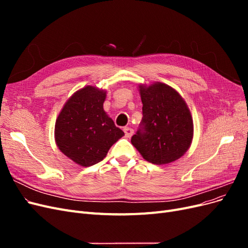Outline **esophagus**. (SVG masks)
Wrapping results in <instances>:
<instances>
[{
    "mask_svg": "<svg viewBox=\"0 0 248 248\" xmlns=\"http://www.w3.org/2000/svg\"><path fill=\"white\" fill-rule=\"evenodd\" d=\"M124 132H125L126 138H131L132 134H133V129L130 128V127H125Z\"/></svg>",
    "mask_w": 248,
    "mask_h": 248,
    "instance_id": "esophagus-1",
    "label": "esophagus"
}]
</instances>
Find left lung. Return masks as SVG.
Segmentation results:
<instances>
[{
  "instance_id": "1",
  "label": "left lung",
  "mask_w": 248,
  "mask_h": 248,
  "mask_svg": "<svg viewBox=\"0 0 248 248\" xmlns=\"http://www.w3.org/2000/svg\"><path fill=\"white\" fill-rule=\"evenodd\" d=\"M142 127L131 138L145 160L162 166L178 160L190 148L193 120L177 90L160 81L139 85Z\"/></svg>"
}]
</instances>
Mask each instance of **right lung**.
<instances>
[{"mask_svg":"<svg viewBox=\"0 0 248 248\" xmlns=\"http://www.w3.org/2000/svg\"><path fill=\"white\" fill-rule=\"evenodd\" d=\"M107 90L86 86L74 92L59 112L55 124L56 145L80 167H91L107 156L124 136L103 109Z\"/></svg>","mask_w":248,"mask_h":248,"instance_id":"obj_1","label":"right lung"}]
</instances>
